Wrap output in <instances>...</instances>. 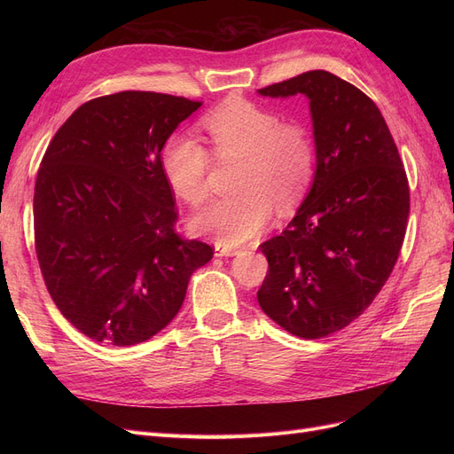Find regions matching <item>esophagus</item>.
Segmentation results:
<instances>
[{"mask_svg": "<svg viewBox=\"0 0 454 454\" xmlns=\"http://www.w3.org/2000/svg\"><path fill=\"white\" fill-rule=\"evenodd\" d=\"M237 254H240L239 248H231V246H223V244L215 246V255H219V257H232Z\"/></svg>", "mask_w": 454, "mask_h": 454, "instance_id": "34e87169", "label": "esophagus"}]
</instances>
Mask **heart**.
Wrapping results in <instances>:
<instances>
[{
    "instance_id": "obj_1",
    "label": "heart",
    "mask_w": 454,
    "mask_h": 454,
    "mask_svg": "<svg viewBox=\"0 0 454 454\" xmlns=\"http://www.w3.org/2000/svg\"><path fill=\"white\" fill-rule=\"evenodd\" d=\"M217 160L242 159L237 177L240 193L215 200L195 227L223 246L255 239L274 214H286L303 200L316 170V151L309 130L282 122L277 114L252 102L235 100L202 119ZM162 170L174 193L191 206L210 195L212 155L199 140L177 134L164 144Z\"/></svg>"
}]
</instances>
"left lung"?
<instances>
[{
	"instance_id": "obj_1",
	"label": "left lung",
	"mask_w": 454,
	"mask_h": 454,
	"mask_svg": "<svg viewBox=\"0 0 454 454\" xmlns=\"http://www.w3.org/2000/svg\"><path fill=\"white\" fill-rule=\"evenodd\" d=\"M310 100L316 174L286 231L259 246L269 261L259 307L286 332L320 339L373 303L400 255L409 182L387 121L358 87L324 70L259 89Z\"/></svg>"
}]
</instances>
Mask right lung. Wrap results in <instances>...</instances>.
I'll list each match as a JSON object with an SVG mask.
<instances>
[{"label": "right lung", "mask_w": 454, "mask_h": 454, "mask_svg": "<svg viewBox=\"0 0 454 454\" xmlns=\"http://www.w3.org/2000/svg\"><path fill=\"white\" fill-rule=\"evenodd\" d=\"M202 102L122 90L85 102L51 140L35 180L34 239L54 305L81 333L130 347L167 327L210 244L176 231L160 151Z\"/></svg>", "instance_id": "1"}]
</instances>
